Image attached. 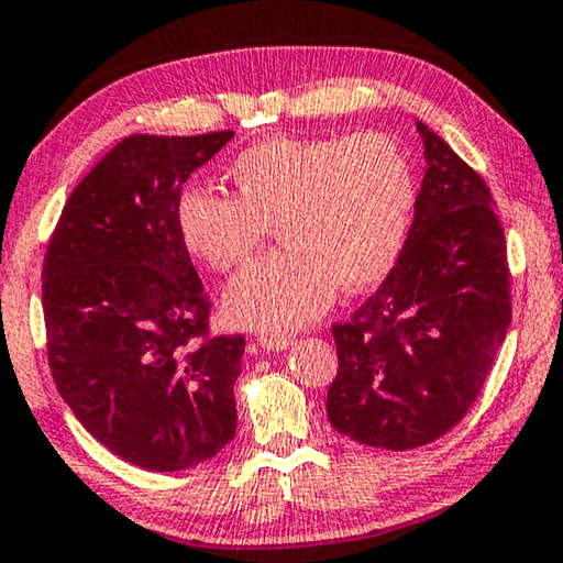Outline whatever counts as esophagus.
Here are the masks:
<instances>
[{
	"mask_svg": "<svg viewBox=\"0 0 563 563\" xmlns=\"http://www.w3.org/2000/svg\"><path fill=\"white\" fill-rule=\"evenodd\" d=\"M261 345L265 351H285V347L292 345V335H280V333H271V335H261Z\"/></svg>",
	"mask_w": 563,
	"mask_h": 563,
	"instance_id": "34e87169",
	"label": "esophagus"
}]
</instances>
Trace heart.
Here are the masks:
<instances>
[{
    "mask_svg": "<svg viewBox=\"0 0 563 563\" xmlns=\"http://www.w3.org/2000/svg\"><path fill=\"white\" fill-rule=\"evenodd\" d=\"M235 195L192 187L177 205L185 245L212 271L245 265L275 222L283 247L228 285L238 325L290 330L330 306L338 283L363 290L390 271L416 202L394 140L267 137L230 165Z\"/></svg>",
    "mask_w": 563,
    "mask_h": 563,
    "instance_id": "b5f03b06",
    "label": "heart"
}]
</instances>
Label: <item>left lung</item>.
<instances>
[{"instance_id":"1","label":"left lung","mask_w":563,"mask_h":563,"mask_svg":"<svg viewBox=\"0 0 563 563\" xmlns=\"http://www.w3.org/2000/svg\"><path fill=\"white\" fill-rule=\"evenodd\" d=\"M426 175L413 225L380 288L333 325L330 426L373 449L408 451L474 406L511 323V273L494 198L423 122Z\"/></svg>"}]
</instances>
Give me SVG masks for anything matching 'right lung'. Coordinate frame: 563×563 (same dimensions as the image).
<instances>
[{
	"instance_id": "1",
	"label": "right lung",
	"mask_w": 563,
	"mask_h": 563,
	"mask_svg": "<svg viewBox=\"0 0 563 563\" xmlns=\"http://www.w3.org/2000/svg\"><path fill=\"white\" fill-rule=\"evenodd\" d=\"M235 132L130 135L75 187L42 267L59 396L114 456L185 471L233 441L243 335H210V298L177 222L183 183Z\"/></svg>"
}]
</instances>
